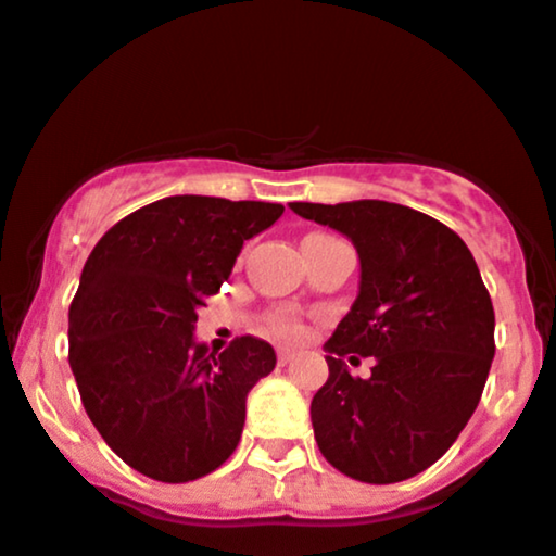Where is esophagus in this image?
<instances>
[{
    "label": "esophagus",
    "mask_w": 556,
    "mask_h": 556,
    "mask_svg": "<svg viewBox=\"0 0 556 556\" xmlns=\"http://www.w3.org/2000/svg\"><path fill=\"white\" fill-rule=\"evenodd\" d=\"M292 358H295V351H288V348H279L277 351L279 367H288V364H292Z\"/></svg>",
    "instance_id": "esophagus-1"
}]
</instances>
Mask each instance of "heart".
<instances>
[{
	"label": "heart",
	"instance_id": "b5f03b06",
	"mask_svg": "<svg viewBox=\"0 0 556 556\" xmlns=\"http://www.w3.org/2000/svg\"><path fill=\"white\" fill-rule=\"evenodd\" d=\"M264 332L277 340H285V343H295V340H301L306 334V327L290 311H271L264 319Z\"/></svg>",
	"mask_w": 556,
	"mask_h": 556
}]
</instances>
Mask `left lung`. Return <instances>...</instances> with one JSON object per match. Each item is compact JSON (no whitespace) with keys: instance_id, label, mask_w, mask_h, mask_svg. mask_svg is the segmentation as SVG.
Listing matches in <instances>:
<instances>
[{"instance_id":"obj_1","label":"left lung","mask_w":556,"mask_h":556,"mask_svg":"<svg viewBox=\"0 0 556 556\" xmlns=\"http://www.w3.org/2000/svg\"><path fill=\"white\" fill-rule=\"evenodd\" d=\"M343 231L362 258L358 298L327 340V382L311 401L321 456L362 483H399L435 465L483 395L496 343L493 303L454 229L386 200L290 203ZM375 355L367 381L345 355Z\"/></svg>"}]
</instances>
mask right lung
Wrapping results in <instances>:
<instances>
[{
    "mask_svg": "<svg viewBox=\"0 0 556 556\" xmlns=\"http://www.w3.org/2000/svg\"><path fill=\"white\" fill-rule=\"evenodd\" d=\"M282 211L174 194L121 218L89 253L68 314V362L91 425L137 472L187 483L235 454L250 388L277 356L250 334L216 356L192 329L242 242Z\"/></svg>",
    "mask_w": 556,
    "mask_h": 556,
    "instance_id": "right-lung-1",
    "label": "right lung"
}]
</instances>
